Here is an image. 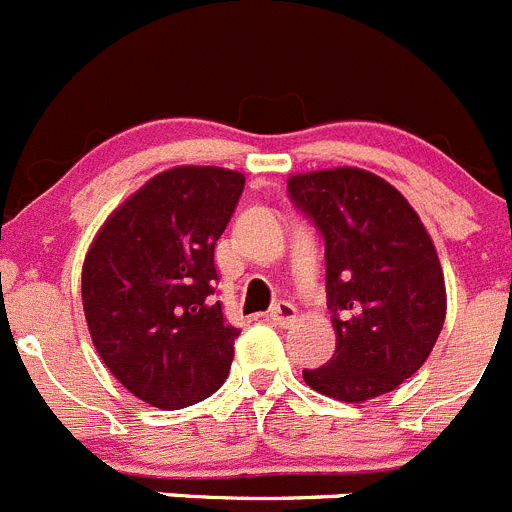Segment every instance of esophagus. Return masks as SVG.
<instances>
[{
    "instance_id": "34e87169",
    "label": "esophagus",
    "mask_w": 512,
    "mask_h": 512,
    "mask_svg": "<svg viewBox=\"0 0 512 512\" xmlns=\"http://www.w3.org/2000/svg\"><path fill=\"white\" fill-rule=\"evenodd\" d=\"M269 320L274 325H282V328H287V325H292L297 320V307L292 305V302H277V305L271 307L269 310Z\"/></svg>"
}]
</instances>
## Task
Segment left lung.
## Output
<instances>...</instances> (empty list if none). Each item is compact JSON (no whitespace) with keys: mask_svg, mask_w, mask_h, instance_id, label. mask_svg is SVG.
I'll list each match as a JSON object with an SVG mask.
<instances>
[{"mask_svg":"<svg viewBox=\"0 0 512 512\" xmlns=\"http://www.w3.org/2000/svg\"><path fill=\"white\" fill-rule=\"evenodd\" d=\"M292 202L325 238V292L336 354L302 379L320 395H387L431 356L446 320V284L410 202L372 171L338 166L287 179Z\"/></svg>","mask_w":512,"mask_h":512,"instance_id":"left-lung-1","label":"left lung"}]
</instances>
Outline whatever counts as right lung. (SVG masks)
<instances>
[{
	"mask_svg": "<svg viewBox=\"0 0 512 512\" xmlns=\"http://www.w3.org/2000/svg\"><path fill=\"white\" fill-rule=\"evenodd\" d=\"M246 176L174 166L104 220L81 269L94 348L117 382L153 408L179 410L220 390L241 330L225 323L215 243Z\"/></svg>",
	"mask_w": 512,
	"mask_h": 512,
	"instance_id": "right-lung-1",
	"label": "right lung"
}]
</instances>
